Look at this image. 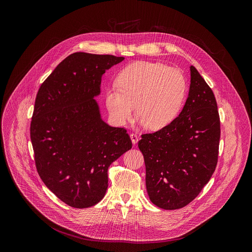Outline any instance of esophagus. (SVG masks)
Masks as SVG:
<instances>
[{
    "mask_svg": "<svg viewBox=\"0 0 252 252\" xmlns=\"http://www.w3.org/2000/svg\"><path fill=\"white\" fill-rule=\"evenodd\" d=\"M138 135L136 134V133H131L130 134V139H131V141H132V143L133 145H135V143L138 141Z\"/></svg>",
    "mask_w": 252,
    "mask_h": 252,
    "instance_id": "1",
    "label": "esophagus"
}]
</instances>
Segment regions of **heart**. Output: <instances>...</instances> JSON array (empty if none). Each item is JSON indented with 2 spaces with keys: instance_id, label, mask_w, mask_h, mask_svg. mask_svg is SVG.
<instances>
[{
  "instance_id": "obj_1",
  "label": "heart",
  "mask_w": 252,
  "mask_h": 252,
  "mask_svg": "<svg viewBox=\"0 0 252 252\" xmlns=\"http://www.w3.org/2000/svg\"><path fill=\"white\" fill-rule=\"evenodd\" d=\"M118 87L106 91L105 104L118 125L128 122L134 112L140 124L160 129L181 112L188 84L181 70L161 63L136 62L126 66L118 77Z\"/></svg>"
}]
</instances>
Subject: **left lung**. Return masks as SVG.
I'll return each instance as SVG.
<instances>
[{"instance_id":"left-lung-1","label":"left lung","mask_w":252,"mask_h":252,"mask_svg":"<svg viewBox=\"0 0 252 252\" xmlns=\"http://www.w3.org/2000/svg\"><path fill=\"white\" fill-rule=\"evenodd\" d=\"M220 138L217 99L191 65L189 97L182 113L161 129L141 134L138 141L151 201L168 210L191 202L217 167Z\"/></svg>"}]
</instances>
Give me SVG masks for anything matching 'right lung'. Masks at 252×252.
I'll list each match as a JSON object with an SVG mask.
<instances>
[{
    "mask_svg": "<svg viewBox=\"0 0 252 252\" xmlns=\"http://www.w3.org/2000/svg\"><path fill=\"white\" fill-rule=\"evenodd\" d=\"M124 59L71 54L35 97L30 127L35 167L46 187L71 207L99 202L109 186L107 169L131 149L126 129L105 124L94 99L105 69Z\"/></svg>",
    "mask_w": 252,
    "mask_h": 252,
    "instance_id": "right-lung-1",
    "label": "right lung"
}]
</instances>
